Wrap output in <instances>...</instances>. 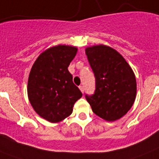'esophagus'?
<instances>
[{
  "label": "esophagus",
  "mask_w": 159,
  "mask_h": 159,
  "mask_svg": "<svg viewBox=\"0 0 159 159\" xmlns=\"http://www.w3.org/2000/svg\"><path fill=\"white\" fill-rule=\"evenodd\" d=\"M79 88H80V90H81V92L83 93V92H84V87H83V86H80Z\"/></svg>",
  "instance_id": "1"
}]
</instances>
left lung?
I'll use <instances>...</instances> for the list:
<instances>
[{"label": "left lung", "instance_id": "left-lung-1", "mask_svg": "<svg viewBox=\"0 0 159 159\" xmlns=\"http://www.w3.org/2000/svg\"><path fill=\"white\" fill-rule=\"evenodd\" d=\"M94 72V94L86 99L97 116L106 120L120 119L132 107L136 97V79L128 62L116 50L106 45L86 48Z\"/></svg>", "mask_w": 159, "mask_h": 159}]
</instances>
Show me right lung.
<instances>
[{"label":"right lung","mask_w":159,"mask_h":159,"mask_svg":"<svg viewBox=\"0 0 159 159\" xmlns=\"http://www.w3.org/2000/svg\"><path fill=\"white\" fill-rule=\"evenodd\" d=\"M77 51L72 46L52 47L39 56L31 68L28 80L30 102L41 117L52 123L69 116L75 102L82 96L67 69Z\"/></svg>","instance_id":"obj_1"}]
</instances>
